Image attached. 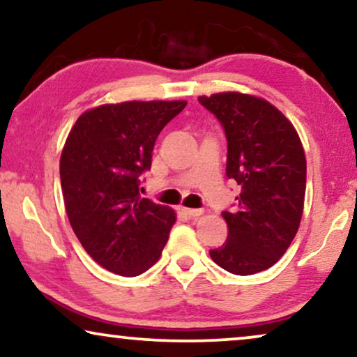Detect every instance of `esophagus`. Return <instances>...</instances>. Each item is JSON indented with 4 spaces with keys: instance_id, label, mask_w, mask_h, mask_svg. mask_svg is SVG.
I'll use <instances>...</instances> for the list:
<instances>
[{
    "instance_id": "1",
    "label": "esophagus",
    "mask_w": 357,
    "mask_h": 357,
    "mask_svg": "<svg viewBox=\"0 0 357 357\" xmlns=\"http://www.w3.org/2000/svg\"><path fill=\"white\" fill-rule=\"evenodd\" d=\"M182 211L187 214L188 218H193V219H197L203 214V209H195V208H182Z\"/></svg>"
}]
</instances>
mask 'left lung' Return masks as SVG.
Returning <instances> with one entry per match:
<instances>
[{
    "instance_id": "1",
    "label": "left lung",
    "mask_w": 357,
    "mask_h": 357,
    "mask_svg": "<svg viewBox=\"0 0 357 357\" xmlns=\"http://www.w3.org/2000/svg\"><path fill=\"white\" fill-rule=\"evenodd\" d=\"M219 120L227 138L226 174L241 185L232 211H222L229 234L209 250L232 275L268 270L284 255L299 229L307 164L289 120L260 97L221 92L198 97Z\"/></svg>"
}]
</instances>
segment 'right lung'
<instances>
[{"mask_svg": "<svg viewBox=\"0 0 357 357\" xmlns=\"http://www.w3.org/2000/svg\"><path fill=\"white\" fill-rule=\"evenodd\" d=\"M185 100L107 104L76 120L60 159L68 219L94 261L115 275L138 276L159 260L174 209L141 198L139 175Z\"/></svg>", "mask_w": 357, "mask_h": 357, "instance_id": "obj_1", "label": "right lung"}]
</instances>
